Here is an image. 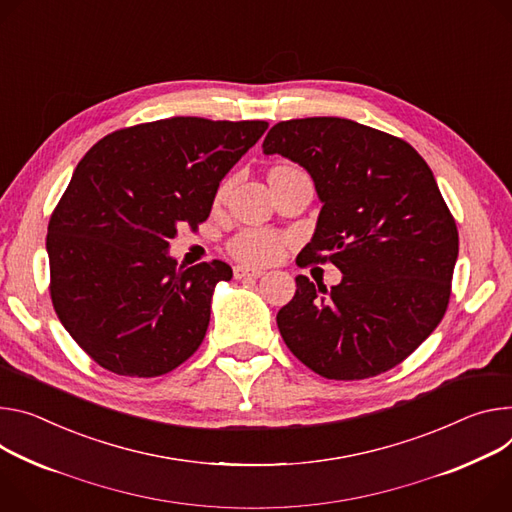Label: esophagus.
<instances>
[{"label":"esophagus","mask_w":512,"mask_h":512,"mask_svg":"<svg viewBox=\"0 0 512 512\" xmlns=\"http://www.w3.org/2000/svg\"><path fill=\"white\" fill-rule=\"evenodd\" d=\"M232 273H235V280H257V277L263 275L261 269H253V267H245V265H237L235 269H232Z\"/></svg>","instance_id":"1"}]
</instances>
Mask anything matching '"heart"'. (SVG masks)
<instances>
[{
    "instance_id": "obj_1",
    "label": "heart",
    "mask_w": 512,
    "mask_h": 512,
    "mask_svg": "<svg viewBox=\"0 0 512 512\" xmlns=\"http://www.w3.org/2000/svg\"><path fill=\"white\" fill-rule=\"evenodd\" d=\"M228 188L230 181H224L218 188L216 200H222L228 194ZM282 245V237L273 230L245 228L228 241V253L247 265H265L277 259V255L282 253Z\"/></svg>"
}]
</instances>
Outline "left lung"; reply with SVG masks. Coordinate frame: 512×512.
Instances as JSON below:
<instances>
[{
    "label": "left lung",
    "instance_id": "obj_1",
    "mask_svg": "<svg viewBox=\"0 0 512 512\" xmlns=\"http://www.w3.org/2000/svg\"><path fill=\"white\" fill-rule=\"evenodd\" d=\"M263 153L300 163L322 202L296 263L343 271L331 292L296 277L277 312L284 343L329 380L396 367L437 329L451 296L459 237L433 171L402 138L333 116L277 122Z\"/></svg>",
    "mask_w": 512,
    "mask_h": 512
}]
</instances>
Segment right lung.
Listing matches in <instances>:
<instances>
[{"label":"right lung","mask_w":512,"mask_h":512,"mask_svg":"<svg viewBox=\"0 0 512 512\" xmlns=\"http://www.w3.org/2000/svg\"><path fill=\"white\" fill-rule=\"evenodd\" d=\"M263 120L175 116L120 128L79 161L46 235L51 300L73 341L128 378L169 374L202 345L212 292L232 277L212 259L177 267V228L208 218L222 177Z\"/></svg>","instance_id":"1"}]
</instances>
